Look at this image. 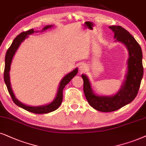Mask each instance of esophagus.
<instances>
[{
    "label": "esophagus",
    "mask_w": 146,
    "mask_h": 146,
    "mask_svg": "<svg viewBox=\"0 0 146 146\" xmlns=\"http://www.w3.org/2000/svg\"><path fill=\"white\" fill-rule=\"evenodd\" d=\"M85 68H86V66H85V65L84 63H81L80 64V65H79V71H80V72H83L85 70Z\"/></svg>",
    "instance_id": "34e87169"
}]
</instances>
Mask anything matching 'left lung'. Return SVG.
Listing matches in <instances>:
<instances>
[{"label": "left lung", "mask_w": 146, "mask_h": 146, "mask_svg": "<svg viewBox=\"0 0 146 146\" xmlns=\"http://www.w3.org/2000/svg\"><path fill=\"white\" fill-rule=\"evenodd\" d=\"M110 28L114 32V38L125 44L129 52L127 73L121 89L113 96H98L92 91L87 76H81L83 80V91L89 104L102 112L113 111L131 103L137 95L143 74L142 51L138 42L121 26H111Z\"/></svg>", "instance_id": "8db88e82"}]
</instances>
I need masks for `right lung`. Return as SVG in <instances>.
Returning <instances> with one entry per match:
<instances>
[{
  "label": "right lung",
  "instance_id": "add662e5",
  "mask_svg": "<svg viewBox=\"0 0 146 146\" xmlns=\"http://www.w3.org/2000/svg\"><path fill=\"white\" fill-rule=\"evenodd\" d=\"M52 25H48V26L44 27L42 31L46 30L48 28H50ZM35 32L33 29H30V30L25 31V32L21 33L17 36V37L15 38L13 40L11 45L10 47L8 48L7 53L5 55V71H4V80H5V84L7 87V89L9 91V93L11 96V98L17 106H18L21 108H22L24 110L28 111L34 113L36 114H41V113H47L53 111L59 108V107L61 106L62 100H63V90L64 87L74 77V76L76 75L77 73L78 70L77 69H75L67 74L66 76L64 77V78L62 79L61 83H60V85L58 89V92L57 94V96L55 99V100L53 102L50 103V104L46 105V106H38V107H31L29 106H26V105L22 104V103L19 102V101L15 98L14 93L13 92L12 89L11 87V83H10V77H9V71L10 68H11V61H12L13 57L14 56L15 52L17 51V48L20 45L21 42L24 40L25 38L28 37L29 35H31L33 33Z\"/></svg>",
  "mask_w": 146,
  "mask_h": 146
}]
</instances>
